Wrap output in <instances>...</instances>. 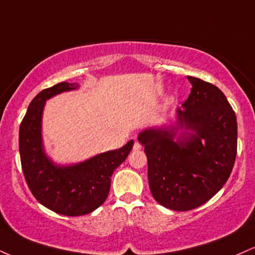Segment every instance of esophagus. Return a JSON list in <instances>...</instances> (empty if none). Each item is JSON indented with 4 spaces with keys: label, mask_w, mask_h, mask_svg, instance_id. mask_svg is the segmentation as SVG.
Instances as JSON below:
<instances>
[{
    "label": "esophagus",
    "mask_w": 255,
    "mask_h": 255,
    "mask_svg": "<svg viewBox=\"0 0 255 255\" xmlns=\"http://www.w3.org/2000/svg\"><path fill=\"white\" fill-rule=\"evenodd\" d=\"M141 143L140 142H137V141H135V142H134V146H133V151H140L141 149Z\"/></svg>",
    "instance_id": "obj_1"
}]
</instances>
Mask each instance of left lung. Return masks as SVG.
Listing matches in <instances>:
<instances>
[{
    "label": "left lung",
    "instance_id": "1",
    "mask_svg": "<svg viewBox=\"0 0 255 255\" xmlns=\"http://www.w3.org/2000/svg\"><path fill=\"white\" fill-rule=\"evenodd\" d=\"M188 79L191 93L177 109L176 126L147 128L137 136L152 196L176 211L195 209L222 189L238 148L236 116L225 94L211 83Z\"/></svg>",
    "mask_w": 255,
    "mask_h": 255
}]
</instances>
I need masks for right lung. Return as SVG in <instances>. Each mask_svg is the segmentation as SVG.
Here are the masks:
<instances>
[{
    "label": "right lung",
    "instance_id": "add662e5",
    "mask_svg": "<svg viewBox=\"0 0 255 255\" xmlns=\"http://www.w3.org/2000/svg\"><path fill=\"white\" fill-rule=\"evenodd\" d=\"M77 83L61 82L33 98L20 125L19 149L27 185L39 203L65 216H81L102 205L108 197L112 174L133 148L130 140L124 147L95 155L78 164H54L46 155L41 136L45 102Z\"/></svg>",
    "mask_w": 255,
    "mask_h": 255
}]
</instances>
